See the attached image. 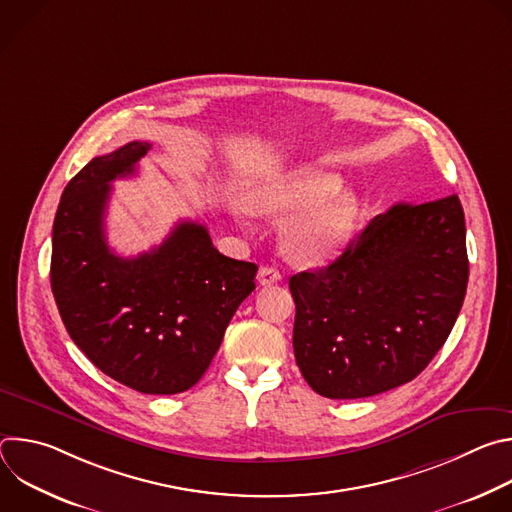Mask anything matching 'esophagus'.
<instances>
[{
    "label": "esophagus",
    "instance_id": "obj_1",
    "mask_svg": "<svg viewBox=\"0 0 512 512\" xmlns=\"http://www.w3.org/2000/svg\"><path fill=\"white\" fill-rule=\"evenodd\" d=\"M257 279H259V283H261V285H273V283H277V281L281 279V273H279L275 267L265 265V267H261V269H259Z\"/></svg>",
    "mask_w": 512,
    "mask_h": 512
}]
</instances>
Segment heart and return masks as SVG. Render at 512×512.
Masks as SVG:
<instances>
[{
  "instance_id": "b5f03b06",
  "label": "heart",
  "mask_w": 512,
  "mask_h": 512,
  "mask_svg": "<svg viewBox=\"0 0 512 512\" xmlns=\"http://www.w3.org/2000/svg\"><path fill=\"white\" fill-rule=\"evenodd\" d=\"M342 178L322 170H294L253 182L245 190V206L257 214L298 212L283 227L285 251L298 261H322L334 255L356 229L360 202L341 190Z\"/></svg>"
}]
</instances>
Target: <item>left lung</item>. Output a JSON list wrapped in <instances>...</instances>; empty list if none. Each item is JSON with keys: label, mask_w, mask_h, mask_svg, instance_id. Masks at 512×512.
<instances>
[{"label": "left lung", "mask_w": 512, "mask_h": 512, "mask_svg": "<svg viewBox=\"0 0 512 512\" xmlns=\"http://www.w3.org/2000/svg\"><path fill=\"white\" fill-rule=\"evenodd\" d=\"M468 285L456 194L377 214L328 267L289 279L294 352L328 399H362L413 381L448 340Z\"/></svg>", "instance_id": "obj_1"}]
</instances>
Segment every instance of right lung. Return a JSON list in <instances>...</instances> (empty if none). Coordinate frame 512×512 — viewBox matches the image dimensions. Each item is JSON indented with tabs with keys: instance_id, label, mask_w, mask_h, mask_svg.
<instances>
[{
	"instance_id": "right-lung-1",
	"label": "right lung",
	"mask_w": 512,
	"mask_h": 512,
	"mask_svg": "<svg viewBox=\"0 0 512 512\" xmlns=\"http://www.w3.org/2000/svg\"><path fill=\"white\" fill-rule=\"evenodd\" d=\"M148 141L93 158L60 198L50 285L60 318L85 356L145 395H176L206 373L257 265L218 253L204 225L182 221L160 247L115 255L105 239L111 182L135 174Z\"/></svg>"
}]
</instances>
